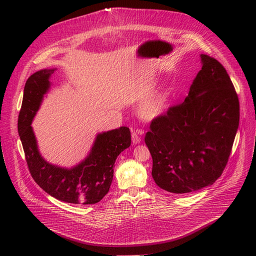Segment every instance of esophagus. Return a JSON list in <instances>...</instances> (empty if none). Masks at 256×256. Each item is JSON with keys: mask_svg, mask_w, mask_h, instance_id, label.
<instances>
[{"mask_svg": "<svg viewBox=\"0 0 256 256\" xmlns=\"http://www.w3.org/2000/svg\"><path fill=\"white\" fill-rule=\"evenodd\" d=\"M131 138H132L134 144H138L141 142V138H140V136H138V132H136V131H132V134H131Z\"/></svg>", "mask_w": 256, "mask_h": 256, "instance_id": "obj_1", "label": "esophagus"}]
</instances>
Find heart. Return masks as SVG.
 <instances>
[{"label": "heart", "mask_w": 256, "mask_h": 256, "mask_svg": "<svg viewBox=\"0 0 256 256\" xmlns=\"http://www.w3.org/2000/svg\"><path fill=\"white\" fill-rule=\"evenodd\" d=\"M166 102V98L164 95H159L157 97H154V99L150 100V102L147 104L146 111L147 114L152 118H156V116H159L164 110Z\"/></svg>", "instance_id": "b5f03b06"}]
</instances>
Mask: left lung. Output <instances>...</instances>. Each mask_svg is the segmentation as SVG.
<instances>
[{
    "label": "left lung",
    "instance_id": "obj_1",
    "mask_svg": "<svg viewBox=\"0 0 256 256\" xmlns=\"http://www.w3.org/2000/svg\"><path fill=\"white\" fill-rule=\"evenodd\" d=\"M200 58L202 69L184 102L154 118L145 136L154 182L177 194L218 180L239 125V100L226 68L206 54Z\"/></svg>",
    "mask_w": 256,
    "mask_h": 256
}]
</instances>
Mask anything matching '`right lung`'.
<instances>
[{
  "label": "right lung",
  "mask_w": 256,
  "mask_h": 256,
  "mask_svg": "<svg viewBox=\"0 0 256 256\" xmlns=\"http://www.w3.org/2000/svg\"><path fill=\"white\" fill-rule=\"evenodd\" d=\"M56 68L42 69L28 79L18 118V132L30 173L40 187L58 200L72 204H96L109 192L118 154L131 144L128 127L96 136L88 154L78 164L63 168L42 156L32 128L44 95L51 88L50 78Z\"/></svg>",
  "instance_id": "obj_1"
}]
</instances>
